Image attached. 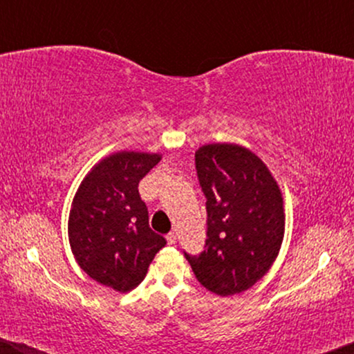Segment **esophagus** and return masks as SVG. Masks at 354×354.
<instances>
[{
    "label": "esophagus",
    "mask_w": 354,
    "mask_h": 354,
    "mask_svg": "<svg viewBox=\"0 0 354 354\" xmlns=\"http://www.w3.org/2000/svg\"><path fill=\"white\" fill-rule=\"evenodd\" d=\"M166 239H167V243H169V245H176V241H177V234H176V232H169Z\"/></svg>",
    "instance_id": "34e87169"
}]
</instances>
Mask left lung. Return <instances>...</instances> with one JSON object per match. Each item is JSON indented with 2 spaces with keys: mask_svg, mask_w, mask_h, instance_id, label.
I'll list each match as a JSON object with an SVG mask.
<instances>
[{
  "mask_svg": "<svg viewBox=\"0 0 354 354\" xmlns=\"http://www.w3.org/2000/svg\"><path fill=\"white\" fill-rule=\"evenodd\" d=\"M195 164L206 196L207 239L198 256L183 254L209 292L241 293L268 272L282 246V193L266 164L240 145H205Z\"/></svg>",
  "mask_w": 354,
  "mask_h": 354,
  "instance_id": "obj_1",
  "label": "left lung"
}]
</instances>
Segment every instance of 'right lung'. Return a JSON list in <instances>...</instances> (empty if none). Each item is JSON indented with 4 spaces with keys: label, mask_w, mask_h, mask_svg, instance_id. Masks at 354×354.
I'll list each match as a JSON object with an SVG mask.
<instances>
[{
    "label": "right lung",
    "mask_w": 354,
    "mask_h": 354,
    "mask_svg": "<svg viewBox=\"0 0 354 354\" xmlns=\"http://www.w3.org/2000/svg\"><path fill=\"white\" fill-rule=\"evenodd\" d=\"M159 154L119 151L101 159L77 190L69 214L75 261L91 279L115 292L133 290L166 239L151 230L138 183Z\"/></svg>",
    "instance_id": "1"
}]
</instances>
